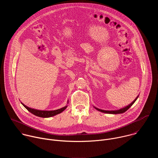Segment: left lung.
<instances>
[{"mask_svg":"<svg viewBox=\"0 0 158 158\" xmlns=\"http://www.w3.org/2000/svg\"><path fill=\"white\" fill-rule=\"evenodd\" d=\"M137 98H138V97H137L136 99H135L134 101L131 104H130L129 106H126V107H124V108H123V109H119V110H105L99 109L96 108V107H95V108H96L98 110L101 111V112H104V113H107V114H121V113H123V112H126V111L134 103V102L136 101Z\"/></svg>","mask_w":158,"mask_h":158,"instance_id":"left-lung-1","label":"left lung"}]
</instances>
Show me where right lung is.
<instances>
[{"instance_id":"obj_1","label":"right lung","mask_w":158,"mask_h":158,"mask_svg":"<svg viewBox=\"0 0 158 158\" xmlns=\"http://www.w3.org/2000/svg\"><path fill=\"white\" fill-rule=\"evenodd\" d=\"M23 106L29 111L31 112L32 114L39 116V117H41V118H49V117H52L54 116L55 115H57L60 112H62L63 110H64L67 106H65L62 108L55 110H36V109H34L32 108H30L27 106H26V105H24V104Z\"/></svg>"}]
</instances>
